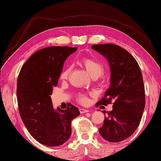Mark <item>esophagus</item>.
Listing matches in <instances>:
<instances>
[{"label": "esophagus", "instance_id": "obj_1", "mask_svg": "<svg viewBox=\"0 0 161 161\" xmlns=\"http://www.w3.org/2000/svg\"><path fill=\"white\" fill-rule=\"evenodd\" d=\"M80 111L81 114H85V113H87V112H89L90 111H89V110H87V109L80 108Z\"/></svg>", "mask_w": 161, "mask_h": 161}]
</instances>
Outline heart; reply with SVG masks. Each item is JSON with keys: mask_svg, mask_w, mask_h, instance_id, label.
Wrapping results in <instances>:
<instances>
[{"mask_svg": "<svg viewBox=\"0 0 161 161\" xmlns=\"http://www.w3.org/2000/svg\"><path fill=\"white\" fill-rule=\"evenodd\" d=\"M80 63L84 68L86 69L87 73L90 74L91 77L98 78L104 74V66L100 61L97 60L90 58H84L80 61ZM71 72L70 67H66L63 70L60 75V79L61 80H66L68 79ZM78 100L81 103H85L87 102V97L85 95L80 94L78 97Z\"/></svg>", "mask_w": 161, "mask_h": 161, "instance_id": "b5f03b06", "label": "heart"}]
</instances>
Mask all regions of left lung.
<instances>
[{
	"label": "left lung",
	"mask_w": 161,
	"mask_h": 161,
	"mask_svg": "<svg viewBox=\"0 0 161 161\" xmlns=\"http://www.w3.org/2000/svg\"><path fill=\"white\" fill-rule=\"evenodd\" d=\"M92 48L107 59L111 70V86L97 103L114 105L111 111L104 112L100 134L108 142H121L134 132L142 119L145 106L142 72L135 58L119 45H93Z\"/></svg>",
	"instance_id": "left-lung-1"
}]
</instances>
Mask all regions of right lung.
I'll return each mask as SVG.
<instances>
[{
	"instance_id": "add662e5",
	"label": "right lung",
	"mask_w": 161,
	"mask_h": 161,
	"mask_svg": "<svg viewBox=\"0 0 161 161\" xmlns=\"http://www.w3.org/2000/svg\"><path fill=\"white\" fill-rule=\"evenodd\" d=\"M77 47L53 46L37 50L21 67L17 80V101L22 121L32 137L48 147L65 143L71 134V121L78 108L53 107L50 95L64 64Z\"/></svg>"
}]
</instances>
